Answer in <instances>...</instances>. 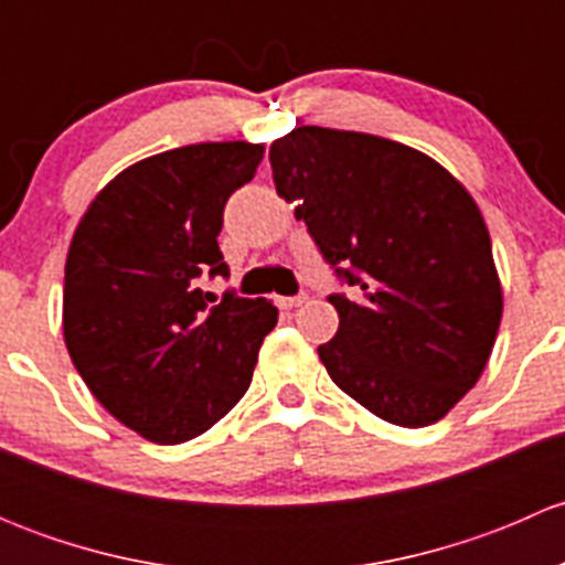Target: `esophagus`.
I'll use <instances>...</instances> for the list:
<instances>
[{
  "mask_svg": "<svg viewBox=\"0 0 565 565\" xmlns=\"http://www.w3.org/2000/svg\"><path fill=\"white\" fill-rule=\"evenodd\" d=\"M300 303H306V295H295V298H276L278 309H298Z\"/></svg>",
  "mask_w": 565,
  "mask_h": 565,
  "instance_id": "1",
  "label": "esophagus"
}]
</instances>
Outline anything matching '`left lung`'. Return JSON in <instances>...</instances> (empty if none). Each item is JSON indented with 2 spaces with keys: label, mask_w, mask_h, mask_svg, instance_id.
I'll list each match as a JSON object with an SVG mask.
<instances>
[{
  "label": "left lung",
  "mask_w": 565,
  "mask_h": 565,
  "mask_svg": "<svg viewBox=\"0 0 565 565\" xmlns=\"http://www.w3.org/2000/svg\"><path fill=\"white\" fill-rule=\"evenodd\" d=\"M278 196L298 202L319 254L352 287L319 361L388 424L440 420L481 377L503 317L481 210L424 152L303 125L270 145Z\"/></svg>",
  "instance_id": "8db88e82"
}]
</instances>
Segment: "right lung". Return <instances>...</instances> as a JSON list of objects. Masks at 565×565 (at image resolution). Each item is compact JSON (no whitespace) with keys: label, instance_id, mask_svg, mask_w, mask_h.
Listing matches in <instances>:
<instances>
[{"label":"right lung","instance_id":"1","mask_svg":"<svg viewBox=\"0 0 565 565\" xmlns=\"http://www.w3.org/2000/svg\"><path fill=\"white\" fill-rule=\"evenodd\" d=\"M265 147L204 141L119 172L78 221L65 262L62 328L93 396L145 440L207 431L248 391L276 328L265 298L204 292L230 276L218 248L226 199Z\"/></svg>","mask_w":565,"mask_h":565}]
</instances>
